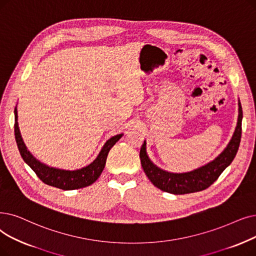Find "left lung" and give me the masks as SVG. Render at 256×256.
Returning <instances> with one entry per match:
<instances>
[{"label":"left lung","instance_id":"left-lung-1","mask_svg":"<svg viewBox=\"0 0 256 256\" xmlns=\"http://www.w3.org/2000/svg\"><path fill=\"white\" fill-rule=\"evenodd\" d=\"M242 110L238 100V124L227 148L214 161L192 172L174 174L159 168L148 158L146 154V142L144 141L140 150V160L144 172L156 187L170 194H185L206 190L218 180L220 174L234 159L242 137Z\"/></svg>","mask_w":256,"mask_h":256}]
</instances>
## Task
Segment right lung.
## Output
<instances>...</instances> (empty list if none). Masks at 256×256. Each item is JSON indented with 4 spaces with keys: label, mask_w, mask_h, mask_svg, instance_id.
Here are the masks:
<instances>
[{
    "label": "right lung",
    "mask_w": 256,
    "mask_h": 256,
    "mask_svg": "<svg viewBox=\"0 0 256 256\" xmlns=\"http://www.w3.org/2000/svg\"><path fill=\"white\" fill-rule=\"evenodd\" d=\"M14 136L18 144V148L23 160L30 166L31 170L36 174L40 179L47 185L60 188L62 190H73L84 188L93 184L99 176L102 174L104 166L108 154L110 150L114 146V144L122 137L124 134L116 135L110 138L102 146L97 158L88 166L76 170H66L50 168V166L42 163L27 150L25 143L22 138L20 132L18 124V108H14Z\"/></svg>",
    "instance_id": "add662e5"
}]
</instances>
